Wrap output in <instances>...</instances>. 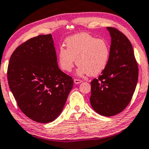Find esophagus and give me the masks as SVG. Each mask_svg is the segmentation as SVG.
Instances as JSON below:
<instances>
[{
    "mask_svg": "<svg viewBox=\"0 0 149 149\" xmlns=\"http://www.w3.org/2000/svg\"><path fill=\"white\" fill-rule=\"evenodd\" d=\"M82 80H80V79H74V82L75 84H79L81 83V82H82Z\"/></svg>",
    "mask_w": 149,
    "mask_h": 149,
    "instance_id": "obj_1",
    "label": "esophagus"
}]
</instances>
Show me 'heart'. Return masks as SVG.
<instances>
[{
    "instance_id": "b5f03b06",
    "label": "heart",
    "mask_w": 149,
    "mask_h": 149,
    "mask_svg": "<svg viewBox=\"0 0 149 149\" xmlns=\"http://www.w3.org/2000/svg\"><path fill=\"white\" fill-rule=\"evenodd\" d=\"M65 45L67 49L61 47L57 52L58 63L63 71H71L77 62L79 75L97 76L107 66L110 49L108 42L102 38L79 33L66 38Z\"/></svg>"
}]
</instances>
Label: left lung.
Segmentation results:
<instances>
[{"instance_id": "1", "label": "left lung", "mask_w": 149, "mask_h": 149, "mask_svg": "<svg viewBox=\"0 0 149 149\" xmlns=\"http://www.w3.org/2000/svg\"><path fill=\"white\" fill-rule=\"evenodd\" d=\"M107 29L111 36L109 63L98 79L91 82L90 102L100 115L111 116L122 112L131 100L139 67L129 38L117 29Z\"/></svg>"}]
</instances>
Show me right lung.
<instances>
[{
  "instance_id": "obj_1",
  "label": "right lung",
  "mask_w": 149,
  "mask_h": 149,
  "mask_svg": "<svg viewBox=\"0 0 149 149\" xmlns=\"http://www.w3.org/2000/svg\"><path fill=\"white\" fill-rule=\"evenodd\" d=\"M7 78L19 109L40 123L58 117L73 86L72 77L58 67L51 34L30 38L14 51Z\"/></svg>"
}]
</instances>
